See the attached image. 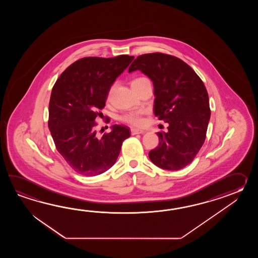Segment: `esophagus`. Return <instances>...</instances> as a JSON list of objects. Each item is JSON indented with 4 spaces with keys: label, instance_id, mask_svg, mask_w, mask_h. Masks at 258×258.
Returning a JSON list of instances; mask_svg holds the SVG:
<instances>
[{
    "label": "esophagus",
    "instance_id": "obj_1",
    "mask_svg": "<svg viewBox=\"0 0 258 258\" xmlns=\"http://www.w3.org/2000/svg\"><path fill=\"white\" fill-rule=\"evenodd\" d=\"M145 131L143 130H138V129H135V128H132L131 129V135L135 136V135H138V134H144Z\"/></svg>",
    "mask_w": 258,
    "mask_h": 258
}]
</instances>
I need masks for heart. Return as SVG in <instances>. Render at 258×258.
<instances>
[{
  "label": "heart",
  "instance_id": "1",
  "mask_svg": "<svg viewBox=\"0 0 258 258\" xmlns=\"http://www.w3.org/2000/svg\"><path fill=\"white\" fill-rule=\"evenodd\" d=\"M143 81H148V79L147 77H144L135 78L132 81V87L137 85L138 83L143 82ZM112 91H113V86H111L109 89L108 94H107V99H110ZM143 114H144V111H141V110L140 111H132L130 113H127L122 116L121 121L126 122L132 126L141 127L145 124V119L143 118Z\"/></svg>",
  "mask_w": 258,
  "mask_h": 258
}]
</instances>
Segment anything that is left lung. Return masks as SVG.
<instances>
[{"mask_svg": "<svg viewBox=\"0 0 258 258\" xmlns=\"http://www.w3.org/2000/svg\"><path fill=\"white\" fill-rule=\"evenodd\" d=\"M137 70L153 82L154 114L169 123L167 133H158L159 146L149 152V159L165 170H181L192 162L206 140L210 118L207 88L186 62L172 55H140L128 72Z\"/></svg>", "mask_w": 258, "mask_h": 258, "instance_id": "obj_1", "label": "left lung"}]
</instances>
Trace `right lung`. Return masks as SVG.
<instances>
[{
	"mask_svg": "<svg viewBox=\"0 0 258 258\" xmlns=\"http://www.w3.org/2000/svg\"><path fill=\"white\" fill-rule=\"evenodd\" d=\"M134 56L85 57L68 66L55 82L49 104V125L55 147L67 164L84 176L99 175L115 163L129 128L113 125L98 137L96 119L107 94ZM110 121H108L109 122Z\"/></svg>",
	"mask_w": 258,
	"mask_h": 258,
	"instance_id": "add662e5",
	"label": "right lung"
}]
</instances>
